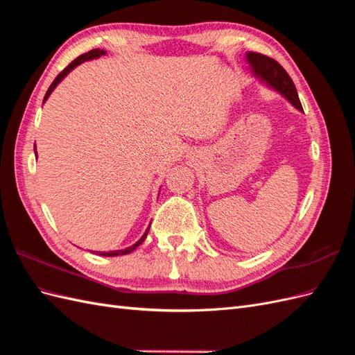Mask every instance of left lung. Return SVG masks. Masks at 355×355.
Returning a JSON list of instances; mask_svg holds the SVG:
<instances>
[{
  "instance_id": "obj_1",
  "label": "left lung",
  "mask_w": 355,
  "mask_h": 355,
  "mask_svg": "<svg viewBox=\"0 0 355 355\" xmlns=\"http://www.w3.org/2000/svg\"><path fill=\"white\" fill-rule=\"evenodd\" d=\"M245 59L249 62V65L252 67L256 77H259L262 81H265L268 85H270V87L280 92L296 110L304 111L302 105H300L295 84L280 63L265 55H261V53H254V51L247 53Z\"/></svg>"
}]
</instances>
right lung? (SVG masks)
<instances>
[{
    "label": "right lung",
    "instance_id": "1",
    "mask_svg": "<svg viewBox=\"0 0 355 355\" xmlns=\"http://www.w3.org/2000/svg\"><path fill=\"white\" fill-rule=\"evenodd\" d=\"M103 55H106V51L105 50H99V49H94V50H90V51H87V53H84V55H81V56H78L77 59H75L73 62H71L69 65L63 69L58 77L55 78V81L51 83V85L49 87V90H47V93H46V96H44V101L42 102H46L47 101V98L50 96V93L55 90V87L56 85L67 77V75L75 68V67H78L80 63H83V62H85V60H92V59H98V58H101V56H103ZM35 155H37V151H35ZM148 231H149V227H148V230H146V232L142 235V239L139 240L137 243H135L133 245H130V247H127V249H124V250H112V252H93V253H96V254H101V256H121V254H128V253H132L136 247H139L141 245L144 241H145V239H146V235H148Z\"/></svg>",
    "mask_w": 355,
    "mask_h": 355
}]
</instances>
